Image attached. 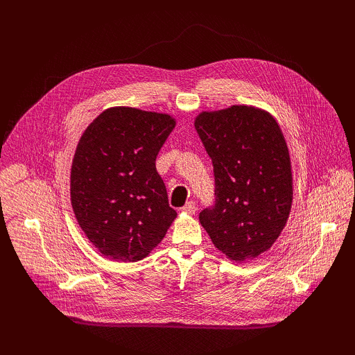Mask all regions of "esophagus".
<instances>
[{
	"mask_svg": "<svg viewBox=\"0 0 355 355\" xmlns=\"http://www.w3.org/2000/svg\"><path fill=\"white\" fill-rule=\"evenodd\" d=\"M181 210H182L184 213H187V214H194L196 210H197V206H196L194 201H189V202L184 204V206L181 207Z\"/></svg>",
	"mask_w": 355,
	"mask_h": 355,
	"instance_id": "34e87169",
	"label": "esophagus"
}]
</instances>
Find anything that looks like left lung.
<instances>
[{
    "mask_svg": "<svg viewBox=\"0 0 355 355\" xmlns=\"http://www.w3.org/2000/svg\"><path fill=\"white\" fill-rule=\"evenodd\" d=\"M196 130L213 162L214 202L200 213L213 245L233 260L266 252L292 206V173L281 128L266 112H202Z\"/></svg>",
    "mask_w": 355,
    "mask_h": 355,
    "instance_id": "left-lung-1",
    "label": "left lung"
}]
</instances>
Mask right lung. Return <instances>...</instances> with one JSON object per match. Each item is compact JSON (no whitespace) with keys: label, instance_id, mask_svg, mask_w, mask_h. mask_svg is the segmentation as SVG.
I'll return each instance as SVG.
<instances>
[{"label":"right lung","instance_id":"right-lung-1","mask_svg":"<svg viewBox=\"0 0 355 355\" xmlns=\"http://www.w3.org/2000/svg\"><path fill=\"white\" fill-rule=\"evenodd\" d=\"M174 126L175 121L164 114L112 107L82 135L71 165V206L102 254L137 262L174 221L177 213L155 168Z\"/></svg>","mask_w":355,"mask_h":355}]
</instances>
